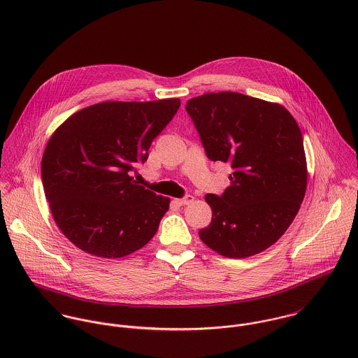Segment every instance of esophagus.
Returning a JSON list of instances; mask_svg holds the SVG:
<instances>
[{
	"label": "esophagus",
	"mask_w": 358,
	"mask_h": 358,
	"mask_svg": "<svg viewBox=\"0 0 358 358\" xmlns=\"http://www.w3.org/2000/svg\"><path fill=\"white\" fill-rule=\"evenodd\" d=\"M194 196L192 195H188V196H185V198L182 199H176L174 200V203L176 204H178V206H187V204H189V203H192L194 201Z\"/></svg>",
	"instance_id": "esophagus-1"
}]
</instances>
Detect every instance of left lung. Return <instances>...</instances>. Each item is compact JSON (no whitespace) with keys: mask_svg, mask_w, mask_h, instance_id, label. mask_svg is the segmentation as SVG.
Wrapping results in <instances>:
<instances>
[{"mask_svg":"<svg viewBox=\"0 0 358 358\" xmlns=\"http://www.w3.org/2000/svg\"><path fill=\"white\" fill-rule=\"evenodd\" d=\"M208 159L231 162V185L207 194L213 210L200 240L227 258H247L273 245L299 211L308 187L301 129L281 104L238 92L188 100Z\"/></svg>","mask_w":358,"mask_h":358,"instance_id":"8db88e82","label":"left lung"}]
</instances>
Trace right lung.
<instances>
[{"mask_svg": "<svg viewBox=\"0 0 358 358\" xmlns=\"http://www.w3.org/2000/svg\"><path fill=\"white\" fill-rule=\"evenodd\" d=\"M180 99L103 101L64 120L45 147L41 176L52 217L80 250L106 259L144 247L159 228L170 198L130 176Z\"/></svg>", "mask_w": 358, "mask_h": 358, "instance_id": "obj_1", "label": "right lung"}]
</instances>
